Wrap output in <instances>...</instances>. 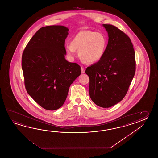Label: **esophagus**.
I'll list each match as a JSON object with an SVG mask.
<instances>
[{
  "label": "esophagus",
  "mask_w": 158,
  "mask_h": 158,
  "mask_svg": "<svg viewBox=\"0 0 158 158\" xmlns=\"http://www.w3.org/2000/svg\"><path fill=\"white\" fill-rule=\"evenodd\" d=\"M81 73H84L85 72V70L84 69V67H81Z\"/></svg>",
  "instance_id": "1"
}]
</instances>
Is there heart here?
Returning a JSON list of instances; mask_svg holds the SVG:
<instances>
[{
	"instance_id": "heart-1",
	"label": "heart",
	"mask_w": 158,
	"mask_h": 158,
	"mask_svg": "<svg viewBox=\"0 0 158 158\" xmlns=\"http://www.w3.org/2000/svg\"><path fill=\"white\" fill-rule=\"evenodd\" d=\"M107 46V38L103 34L90 30L78 32L71 44L65 45V51L68 57L73 59L77 56V50L81 59L88 63H93L103 56Z\"/></svg>"
}]
</instances>
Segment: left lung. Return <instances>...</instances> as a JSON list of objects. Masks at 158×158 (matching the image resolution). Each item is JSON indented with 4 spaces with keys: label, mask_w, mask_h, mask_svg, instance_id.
<instances>
[{
    "label": "left lung",
    "mask_w": 158,
    "mask_h": 158,
    "mask_svg": "<svg viewBox=\"0 0 158 158\" xmlns=\"http://www.w3.org/2000/svg\"><path fill=\"white\" fill-rule=\"evenodd\" d=\"M108 42L103 56L86 68L91 99L98 106L111 107L124 98L135 72V52L131 39L117 27L103 24Z\"/></svg>",
    "instance_id": "8db88e82"
}]
</instances>
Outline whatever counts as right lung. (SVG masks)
Listing matches in <instances>:
<instances>
[{"instance_id":"add662e5","label":"right lung","mask_w":158,"mask_h":158,"mask_svg":"<svg viewBox=\"0 0 158 158\" xmlns=\"http://www.w3.org/2000/svg\"><path fill=\"white\" fill-rule=\"evenodd\" d=\"M68 31L61 25L41 27L27 44L22 55L27 92L47 110H56L63 105L71 84L81 74L80 66L65 59Z\"/></svg>"}]
</instances>
